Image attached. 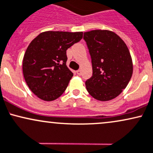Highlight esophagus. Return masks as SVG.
Here are the masks:
<instances>
[{"label":"esophagus","mask_w":153,"mask_h":153,"mask_svg":"<svg viewBox=\"0 0 153 153\" xmlns=\"http://www.w3.org/2000/svg\"><path fill=\"white\" fill-rule=\"evenodd\" d=\"M76 74L78 75H81V74H82V71L81 70H77L76 71Z\"/></svg>","instance_id":"obj_1"}]
</instances>
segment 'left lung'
Here are the masks:
<instances>
[{
  "label": "left lung",
  "instance_id": "obj_1",
  "mask_svg": "<svg viewBox=\"0 0 153 153\" xmlns=\"http://www.w3.org/2000/svg\"><path fill=\"white\" fill-rule=\"evenodd\" d=\"M92 66V75L85 82L91 96L108 101L121 93L129 82L133 65L129 51L122 39L108 30L84 33Z\"/></svg>",
  "mask_w": 153,
  "mask_h": 153
}]
</instances>
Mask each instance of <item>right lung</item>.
Listing matches in <instances>:
<instances>
[{
    "instance_id": "1",
    "label": "right lung",
    "mask_w": 153,
    "mask_h": 153,
    "mask_svg": "<svg viewBox=\"0 0 153 153\" xmlns=\"http://www.w3.org/2000/svg\"><path fill=\"white\" fill-rule=\"evenodd\" d=\"M83 33L42 32L29 45L23 58V74L39 98L52 101L66 90L73 73L66 66V50L79 42Z\"/></svg>"
}]
</instances>
